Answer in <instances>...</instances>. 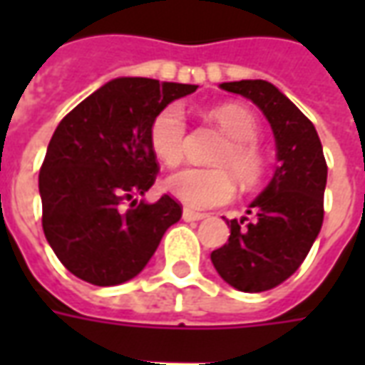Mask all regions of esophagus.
<instances>
[{"label": "esophagus", "mask_w": 365, "mask_h": 365, "mask_svg": "<svg viewBox=\"0 0 365 365\" xmlns=\"http://www.w3.org/2000/svg\"><path fill=\"white\" fill-rule=\"evenodd\" d=\"M183 221H201V219H205V213H197V211H193V209H183Z\"/></svg>", "instance_id": "esophagus-1"}]
</instances>
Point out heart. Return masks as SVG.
Returning a JSON list of instances; mask_svg holds the SVG:
<instances>
[{
	"label": "heart",
	"mask_w": 365,
	"mask_h": 365,
	"mask_svg": "<svg viewBox=\"0 0 365 365\" xmlns=\"http://www.w3.org/2000/svg\"><path fill=\"white\" fill-rule=\"evenodd\" d=\"M211 119L221 127L230 140L221 148L217 164L230 168L237 180L245 185L258 182L264 170V156L256 144L258 120L246 107L238 103H225L211 109ZM185 138V115L178 103L166 105L152 119L148 128V143L156 158L166 166H175L183 156ZM166 191L183 205L193 209H207L227 203L235 193V182L225 168L203 170L183 168L166 180Z\"/></svg>",
	"instance_id": "1"
}]
</instances>
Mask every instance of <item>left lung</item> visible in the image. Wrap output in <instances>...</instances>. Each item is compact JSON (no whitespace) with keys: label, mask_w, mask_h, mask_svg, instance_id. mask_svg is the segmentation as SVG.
Here are the masks:
<instances>
[{"label":"left lung","mask_w":365,"mask_h":365,"mask_svg":"<svg viewBox=\"0 0 365 365\" xmlns=\"http://www.w3.org/2000/svg\"><path fill=\"white\" fill-rule=\"evenodd\" d=\"M221 90L250 99L268 119L277 166L245 219L227 221V245L211 252L225 282L245 293L268 291L295 274L322 227L327 162L314 125L274 83L240 80Z\"/></svg>","instance_id":"1"}]
</instances>
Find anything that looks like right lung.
<instances>
[{"label": "right lung", "mask_w": 365, "mask_h": 365, "mask_svg": "<svg viewBox=\"0 0 365 365\" xmlns=\"http://www.w3.org/2000/svg\"><path fill=\"white\" fill-rule=\"evenodd\" d=\"M197 90L191 83L115 78L76 105L54 130L38 193L43 230L58 260L83 282L109 287L133 279L182 217L170 195L146 203L156 180L152 119Z\"/></svg>", "instance_id": "right-lung-1"}]
</instances>
